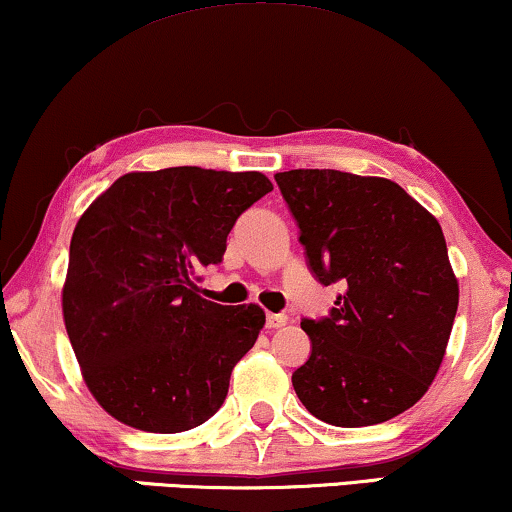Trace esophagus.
Returning <instances> with one entry per match:
<instances>
[{
  "label": "esophagus",
  "mask_w": 512,
  "mask_h": 512,
  "mask_svg": "<svg viewBox=\"0 0 512 512\" xmlns=\"http://www.w3.org/2000/svg\"><path fill=\"white\" fill-rule=\"evenodd\" d=\"M266 325L270 327V330H277V327L287 325V315H282V313H268Z\"/></svg>",
  "instance_id": "obj_1"
}]
</instances>
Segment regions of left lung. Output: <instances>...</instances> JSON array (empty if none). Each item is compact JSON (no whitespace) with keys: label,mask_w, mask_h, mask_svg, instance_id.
<instances>
[{"label":"left lung","mask_w":512,"mask_h":512,"mask_svg":"<svg viewBox=\"0 0 512 512\" xmlns=\"http://www.w3.org/2000/svg\"><path fill=\"white\" fill-rule=\"evenodd\" d=\"M275 182L313 277L344 289L327 318L301 320L311 356L292 375L296 396L334 427L396 418L437 377L458 311L441 225L384 178L299 168Z\"/></svg>","instance_id":"obj_1"}]
</instances>
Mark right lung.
I'll use <instances>...</instances> for the list:
<instances>
[{
    "instance_id": "add662e5",
    "label": "right lung",
    "mask_w": 512,
    "mask_h": 512,
    "mask_svg": "<svg viewBox=\"0 0 512 512\" xmlns=\"http://www.w3.org/2000/svg\"><path fill=\"white\" fill-rule=\"evenodd\" d=\"M270 189L256 170L178 166L123 175L82 213L63 323L87 389L123 425L187 432L223 406L266 313L201 299L197 270L223 261L232 225Z\"/></svg>"
}]
</instances>
